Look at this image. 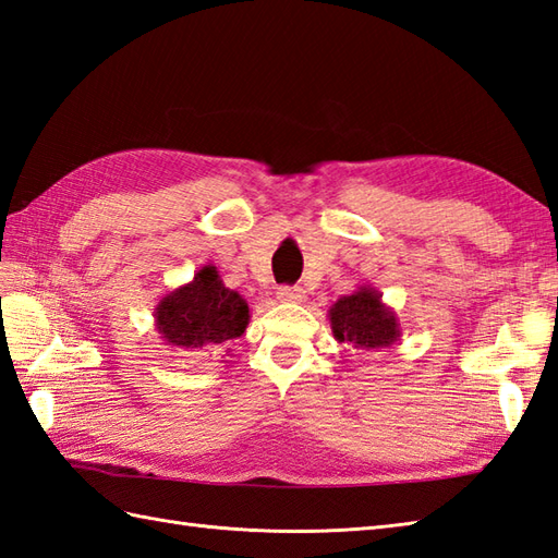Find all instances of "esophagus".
Returning a JSON list of instances; mask_svg holds the SVG:
<instances>
[{
	"instance_id": "esophagus-1",
	"label": "esophagus",
	"mask_w": 558,
	"mask_h": 558,
	"mask_svg": "<svg viewBox=\"0 0 558 558\" xmlns=\"http://www.w3.org/2000/svg\"><path fill=\"white\" fill-rule=\"evenodd\" d=\"M278 300L280 302H302L304 300V290L300 286H282L278 290Z\"/></svg>"
}]
</instances>
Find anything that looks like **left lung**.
Returning a JSON list of instances; mask_svg holds the SVG:
<instances>
[{
  "instance_id": "8db88e82",
  "label": "left lung",
  "mask_w": 558,
  "mask_h": 558,
  "mask_svg": "<svg viewBox=\"0 0 558 558\" xmlns=\"http://www.w3.org/2000/svg\"><path fill=\"white\" fill-rule=\"evenodd\" d=\"M330 328L340 342H352L362 350L388 348L400 336L396 316L386 310L374 290L366 288L333 304Z\"/></svg>"
}]
</instances>
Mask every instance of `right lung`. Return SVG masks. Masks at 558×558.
<instances>
[{
	"instance_id": "right-lung-1",
	"label": "right lung",
	"mask_w": 558,
	"mask_h": 558,
	"mask_svg": "<svg viewBox=\"0 0 558 558\" xmlns=\"http://www.w3.org/2000/svg\"><path fill=\"white\" fill-rule=\"evenodd\" d=\"M162 338L180 348L225 345L240 338L248 324V306L228 290L213 266L201 268L194 282L168 294L156 312Z\"/></svg>"
}]
</instances>
